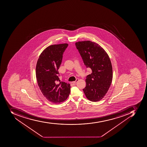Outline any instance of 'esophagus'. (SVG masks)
Returning <instances> with one entry per match:
<instances>
[{"instance_id":"obj_1","label":"esophagus","mask_w":147,"mask_h":147,"mask_svg":"<svg viewBox=\"0 0 147 147\" xmlns=\"http://www.w3.org/2000/svg\"><path fill=\"white\" fill-rule=\"evenodd\" d=\"M79 80V79H77L76 80H75V81H73V82H72V83H73V84H75Z\"/></svg>"}]
</instances>
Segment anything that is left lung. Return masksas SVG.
<instances>
[{
    "mask_svg": "<svg viewBox=\"0 0 147 147\" xmlns=\"http://www.w3.org/2000/svg\"><path fill=\"white\" fill-rule=\"evenodd\" d=\"M75 45L85 65L92 70L91 74L86 76V86L83 91L91 101H100L112 82V67L109 55L99 44L92 41L76 42Z\"/></svg>",
    "mask_w": 147,
    "mask_h": 147,
    "instance_id": "8db88e82",
    "label": "left lung"
}]
</instances>
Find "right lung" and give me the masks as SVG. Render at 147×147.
<instances>
[{"mask_svg": "<svg viewBox=\"0 0 147 147\" xmlns=\"http://www.w3.org/2000/svg\"><path fill=\"white\" fill-rule=\"evenodd\" d=\"M67 43L49 46L42 52L36 65V78L42 94L50 102L64 101L70 93V85L61 81L58 69Z\"/></svg>", "mask_w": 147, "mask_h": 147, "instance_id": "obj_1", "label": "right lung"}]
</instances>
